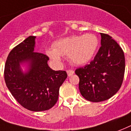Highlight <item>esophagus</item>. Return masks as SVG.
<instances>
[{
  "instance_id": "1",
  "label": "esophagus",
  "mask_w": 131,
  "mask_h": 131,
  "mask_svg": "<svg viewBox=\"0 0 131 131\" xmlns=\"http://www.w3.org/2000/svg\"><path fill=\"white\" fill-rule=\"evenodd\" d=\"M74 73V71L72 70H67V74H68V75L69 77H70V76H72Z\"/></svg>"
}]
</instances>
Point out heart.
I'll return each instance as SVG.
<instances>
[{
	"instance_id": "b5f03b06",
	"label": "heart",
	"mask_w": 131,
	"mask_h": 131,
	"mask_svg": "<svg viewBox=\"0 0 131 131\" xmlns=\"http://www.w3.org/2000/svg\"><path fill=\"white\" fill-rule=\"evenodd\" d=\"M98 45V39L93 34L73 35L55 41L52 44L53 49H47L46 54L56 63L60 61L61 56H68L72 63L82 65L92 59Z\"/></svg>"
}]
</instances>
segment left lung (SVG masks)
I'll use <instances>...</instances> for the list:
<instances>
[{
    "label": "left lung",
    "mask_w": 131,
    "mask_h": 131,
    "mask_svg": "<svg viewBox=\"0 0 131 131\" xmlns=\"http://www.w3.org/2000/svg\"><path fill=\"white\" fill-rule=\"evenodd\" d=\"M101 35V46L90 63L75 70L79 90L86 100L98 102L115 95L124 80L125 57L119 44L110 35Z\"/></svg>",
    "instance_id": "left-lung-1"
}]
</instances>
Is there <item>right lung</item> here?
<instances>
[{
  "label": "right lung",
  "instance_id": "add662e5",
  "mask_svg": "<svg viewBox=\"0 0 131 131\" xmlns=\"http://www.w3.org/2000/svg\"><path fill=\"white\" fill-rule=\"evenodd\" d=\"M35 36H29L11 50L6 60L4 78L18 102L32 111L48 110L58 100L61 85L68 77L66 71H54L48 65L49 57L34 51ZM29 62L30 69L24 74L21 62Z\"/></svg>",
  "mask_w": 131,
  "mask_h": 131
}]
</instances>
